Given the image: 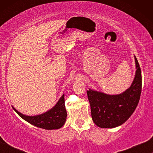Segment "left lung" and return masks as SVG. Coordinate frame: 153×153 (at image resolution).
Here are the masks:
<instances>
[{
	"instance_id": "1",
	"label": "left lung",
	"mask_w": 153,
	"mask_h": 153,
	"mask_svg": "<svg viewBox=\"0 0 153 153\" xmlns=\"http://www.w3.org/2000/svg\"><path fill=\"white\" fill-rule=\"evenodd\" d=\"M136 74L128 89L118 95H107L89 89L87 91L95 124L101 128H114L120 126L131 116L139 104L141 93V72L134 56Z\"/></svg>"
}]
</instances>
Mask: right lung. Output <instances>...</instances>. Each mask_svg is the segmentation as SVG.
Instances as JSON below:
<instances>
[{"instance_id": "obj_1", "label": "right lung", "mask_w": 153, "mask_h": 153, "mask_svg": "<svg viewBox=\"0 0 153 153\" xmlns=\"http://www.w3.org/2000/svg\"><path fill=\"white\" fill-rule=\"evenodd\" d=\"M64 97L63 94L56 105L48 111L34 116H26L12 108L24 120L35 127L45 129H57L63 126L67 118Z\"/></svg>"}]
</instances>
